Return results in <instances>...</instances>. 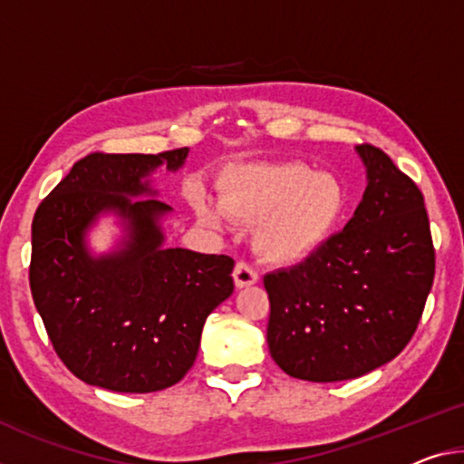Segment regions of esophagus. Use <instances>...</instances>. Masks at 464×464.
Segmentation results:
<instances>
[{
    "label": "esophagus",
    "mask_w": 464,
    "mask_h": 464,
    "mask_svg": "<svg viewBox=\"0 0 464 464\" xmlns=\"http://www.w3.org/2000/svg\"><path fill=\"white\" fill-rule=\"evenodd\" d=\"M232 276H234V284H237V288L253 286V284H256V280H259V274H256L255 269L245 261L237 263V267H234Z\"/></svg>",
    "instance_id": "34e87169"
}]
</instances>
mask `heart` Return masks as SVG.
I'll return each instance as SVG.
<instances>
[{
	"instance_id": "1",
	"label": "heart",
	"mask_w": 464,
	"mask_h": 464,
	"mask_svg": "<svg viewBox=\"0 0 464 464\" xmlns=\"http://www.w3.org/2000/svg\"><path fill=\"white\" fill-rule=\"evenodd\" d=\"M190 201L208 224H222L224 213L242 224H255V253L272 266H296L338 230L348 192L336 176L317 172L303 161H282L227 169L219 205L198 190Z\"/></svg>"
}]
</instances>
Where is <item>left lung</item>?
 I'll list each match as a JSON object with an SVG mask.
<instances>
[{
  "label": "left lung",
  "instance_id": "left-lung-1",
  "mask_svg": "<svg viewBox=\"0 0 464 464\" xmlns=\"http://www.w3.org/2000/svg\"><path fill=\"white\" fill-rule=\"evenodd\" d=\"M356 151L369 184L351 222L301 266L263 277L269 353L296 380H354L401 354L436 274L423 192L382 149Z\"/></svg>",
  "mask_w": 464,
  "mask_h": 464
}]
</instances>
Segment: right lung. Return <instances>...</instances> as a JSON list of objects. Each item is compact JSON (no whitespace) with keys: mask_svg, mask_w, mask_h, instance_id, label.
<instances>
[{"mask_svg":"<svg viewBox=\"0 0 464 464\" xmlns=\"http://www.w3.org/2000/svg\"><path fill=\"white\" fill-rule=\"evenodd\" d=\"M187 153H89L34 211L33 301L53 351L84 383L134 394L174 386L197 359L205 319L232 295V256L163 248L158 219L169 205L128 198L151 195L140 178L161 163L178 169ZM103 208L129 219L131 242L92 260L82 238Z\"/></svg>","mask_w":464,"mask_h":464,"instance_id":"1","label":"right lung"}]
</instances>
